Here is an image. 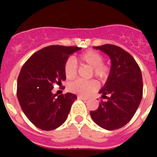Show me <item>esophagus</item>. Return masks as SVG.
<instances>
[{"label":"esophagus","instance_id":"obj_1","mask_svg":"<svg viewBox=\"0 0 157 157\" xmlns=\"http://www.w3.org/2000/svg\"><path fill=\"white\" fill-rule=\"evenodd\" d=\"M77 98H79V99H82V100H87L88 98H86V97H84V96H81V95H78L77 96Z\"/></svg>","mask_w":157,"mask_h":157}]
</instances>
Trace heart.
<instances>
[{
    "mask_svg": "<svg viewBox=\"0 0 157 157\" xmlns=\"http://www.w3.org/2000/svg\"><path fill=\"white\" fill-rule=\"evenodd\" d=\"M77 63L86 64L92 68V73L100 81H106L110 75V67L103 63V57L100 53L94 50H88L79 54L74 58V61L68 59L64 63L63 71L65 77L67 80H72L76 77L77 73ZM98 88V83L94 80L82 81L76 80L69 84L68 90L71 93L77 94L79 95L88 97L91 95Z\"/></svg>",
    "mask_w": 157,
    "mask_h": 157,
    "instance_id": "1",
    "label": "heart"
}]
</instances>
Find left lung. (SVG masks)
<instances>
[{
	"label": "left lung",
	"instance_id": "1",
	"mask_svg": "<svg viewBox=\"0 0 157 157\" xmlns=\"http://www.w3.org/2000/svg\"><path fill=\"white\" fill-rule=\"evenodd\" d=\"M94 48L111 58L112 67L107 82L99 91L107 100H101L98 109L91 111L90 116L100 127L114 130L125 125L140 104L143 98L141 70L131 54L119 46L106 44Z\"/></svg>",
	"mask_w": 157,
	"mask_h": 157
}]
</instances>
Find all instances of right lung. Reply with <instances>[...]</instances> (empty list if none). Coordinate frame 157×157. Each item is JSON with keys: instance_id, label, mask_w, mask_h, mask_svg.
I'll return each instance as SVG.
<instances>
[{"instance_id": "obj_1", "label": "right lung", "mask_w": 157, "mask_h": 157, "mask_svg": "<svg viewBox=\"0 0 157 157\" xmlns=\"http://www.w3.org/2000/svg\"><path fill=\"white\" fill-rule=\"evenodd\" d=\"M81 50L77 46L50 45L33 54L23 64L18 77L17 97L28 119L43 130H53L64 123L74 94H53L54 84L65 81L63 67L68 56Z\"/></svg>"}]
</instances>
